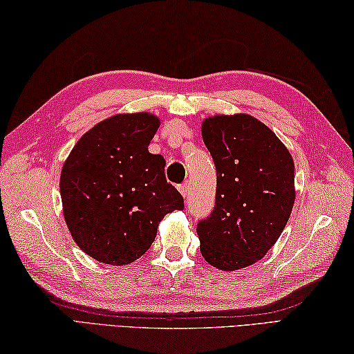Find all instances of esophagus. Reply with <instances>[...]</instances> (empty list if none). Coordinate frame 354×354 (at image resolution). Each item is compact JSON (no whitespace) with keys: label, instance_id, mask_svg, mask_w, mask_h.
Returning <instances> with one entry per match:
<instances>
[{"label":"esophagus","instance_id":"34e87169","mask_svg":"<svg viewBox=\"0 0 354 354\" xmlns=\"http://www.w3.org/2000/svg\"><path fill=\"white\" fill-rule=\"evenodd\" d=\"M179 193H181L184 198L189 196V193H190V183H184V184L179 185Z\"/></svg>","mask_w":354,"mask_h":354}]
</instances>
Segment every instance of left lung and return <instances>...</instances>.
I'll return each mask as SVG.
<instances>
[{"instance_id": "obj_1", "label": "left lung", "mask_w": 354, "mask_h": 354, "mask_svg": "<svg viewBox=\"0 0 354 354\" xmlns=\"http://www.w3.org/2000/svg\"><path fill=\"white\" fill-rule=\"evenodd\" d=\"M216 171V207L198 223L201 254L231 272L261 260L295 202V164L283 141L250 114H216L201 126Z\"/></svg>"}]
</instances>
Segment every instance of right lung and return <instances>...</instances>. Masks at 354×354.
Masks as SVG:
<instances>
[{"mask_svg": "<svg viewBox=\"0 0 354 354\" xmlns=\"http://www.w3.org/2000/svg\"><path fill=\"white\" fill-rule=\"evenodd\" d=\"M160 124L150 112L108 117L82 135L64 162L59 187L66 227L80 250L104 265L140 259L164 216L184 208L165 181V160L149 152Z\"/></svg>", "mask_w": 354, "mask_h": 354, "instance_id": "add662e5", "label": "right lung"}]
</instances>
